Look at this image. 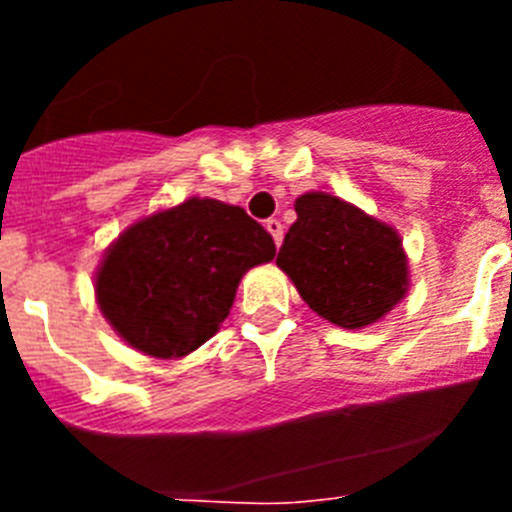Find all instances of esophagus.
I'll return each mask as SVG.
<instances>
[{
  "label": "esophagus",
  "instance_id": "esophagus-1",
  "mask_svg": "<svg viewBox=\"0 0 512 512\" xmlns=\"http://www.w3.org/2000/svg\"><path fill=\"white\" fill-rule=\"evenodd\" d=\"M266 230H269L271 233V238H274V243H282V238H284V225H282V220H277V217H269V220H266Z\"/></svg>",
  "mask_w": 512,
  "mask_h": 512
}]
</instances>
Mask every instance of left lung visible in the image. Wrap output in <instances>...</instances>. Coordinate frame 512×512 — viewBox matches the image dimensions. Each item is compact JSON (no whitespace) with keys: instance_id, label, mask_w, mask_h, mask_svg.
<instances>
[{"instance_id":"8db88e82","label":"left lung","mask_w":512,"mask_h":512,"mask_svg":"<svg viewBox=\"0 0 512 512\" xmlns=\"http://www.w3.org/2000/svg\"><path fill=\"white\" fill-rule=\"evenodd\" d=\"M277 266L320 318L341 328L377 323L408 292V259L390 225L333 194L307 192Z\"/></svg>"}]
</instances>
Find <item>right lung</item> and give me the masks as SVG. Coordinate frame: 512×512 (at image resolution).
<instances>
[{"mask_svg":"<svg viewBox=\"0 0 512 512\" xmlns=\"http://www.w3.org/2000/svg\"><path fill=\"white\" fill-rule=\"evenodd\" d=\"M274 256V238L243 207L192 197L117 238L97 271V302L130 346L179 359L215 336L243 274Z\"/></svg>","mask_w":512,"mask_h":512,"instance_id":"obj_1","label":"right lung"}]
</instances>
